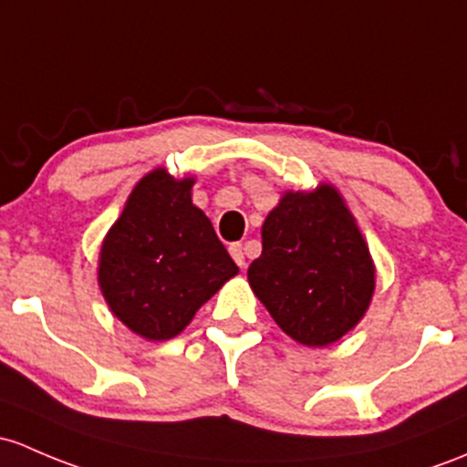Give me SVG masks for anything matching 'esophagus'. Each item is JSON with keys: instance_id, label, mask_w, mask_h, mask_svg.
I'll return each mask as SVG.
<instances>
[{"instance_id": "esophagus-1", "label": "esophagus", "mask_w": 467, "mask_h": 467, "mask_svg": "<svg viewBox=\"0 0 467 467\" xmlns=\"http://www.w3.org/2000/svg\"><path fill=\"white\" fill-rule=\"evenodd\" d=\"M230 254H233V259L237 262L239 268H246V254H244L242 244H233V246H230Z\"/></svg>"}]
</instances>
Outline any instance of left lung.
Wrapping results in <instances>:
<instances>
[{
  "label": "left lung",
  "instance_id": "8db88e82",
  "mask_svg": "<svg viewBox=\"0 0 467 467\" xmlns=\"http://www.w3.org/2000/svg\"><path fill=\"white\" fill-rule=\"evenodd\" d=\"M248 284L299 345L328 347L356 328L374 297L376 266L336 185L282 194L262 225Z\"/></svg>",
  "mask_w": 467,
  "mask_h": 467
}]
</instances>
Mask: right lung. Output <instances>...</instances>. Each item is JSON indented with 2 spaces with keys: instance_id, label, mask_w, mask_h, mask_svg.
I'll return each mask as SVG.
<instances>
[{
  "instance_id": "add662e5",
  "label": "right lung",
  "mask_w": 467,
  "mask_h": 467,
  "mask_svg": "<svg viewBox=\"0 0 467 467\" xmlns=\"http://www.w3.org/2000/svg\"><path fill=\"white\" fill-rule=\"evenodd\" d=\"M194 176L151 170L127 196L98 257V286L114 316L145 340L179 336L239 273L203 210Z\"/></svg>"
}]
</instances>
